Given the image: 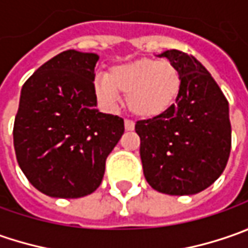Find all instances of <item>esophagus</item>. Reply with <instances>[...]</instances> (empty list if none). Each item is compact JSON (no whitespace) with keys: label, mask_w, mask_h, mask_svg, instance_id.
Segmentation results:
<instances>
[{"label":"esophagus","mask_w":248,"mask_h":248,"mask_svg":"<svg viewBox=\"0 0 248 248\" xmlns=\"http://www.w3.org/2000/svg\"><path fill=\"white\" fill-rule=\"evenodd\" d=\"M124 127L127 131H132V129L135 128V124H134V121H131V120H125L124 121Z\"/></svg>","instance_id":"1"}]
</instances>
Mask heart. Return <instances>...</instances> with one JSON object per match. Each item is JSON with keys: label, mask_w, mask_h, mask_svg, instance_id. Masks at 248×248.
Returning a JSON list of instances; mask_svg holds the SVG:
<instances>
[{"label": "heart", "mask_w": 248, "mask_h": 248, "mask_svg": "<svg viewBox=\"0 0 248 248\" xmlns=\"http://www.w3.org/2000/svg\"><path fill=\"white\" fill-rule=\"evenodd\" d=\"M93 90L106 106L117 102L119 92L125 93L132 114L153 119L174 108L182 90V76L170 61L142 58L111 67L109 76H98Z\"/></svg>", "instance_id": "b5f03b06"}]
</instances>
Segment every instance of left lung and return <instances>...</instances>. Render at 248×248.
Wrapping results in <instances>:
<instances>
[{
    "label": "left lung",
    "instance_id": "1",
    "mask_svg": "<svg viewBox=\"0 0 248 248\" xmlns=\"http://www.w3.org/2000/svg\"><path fill=\"white\" fill-rule=\"evenodd\" d=\"M158 56L179 69L182 90L172 109L135 124L143 175L161 193L196 195L213 185L228 163L232 145L229 103L195 56L178 49Z\"/></svg>",
    "mask_w": 248,
    "mask_h": 248
}]
</instances>
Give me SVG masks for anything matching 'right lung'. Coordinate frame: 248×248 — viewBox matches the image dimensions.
<instances>
[{
    "mask_svg": "<svg viewBox=\"0 0 248 248\" xmlns=\"http://www.w3.org/2000/svg\"><path fill=\"white\" fill-rule=\"evenodd\" d=\"M96 53L69 49L24 82L14 124L19 167L44 195L77 199L99 187L124 120L96 109Z\"/></svg>",
    "mask_w": 248,
    "mask_h": 248,
    "instance_id": "add662e5",
    "label": "right lung"
}]
</instances>
